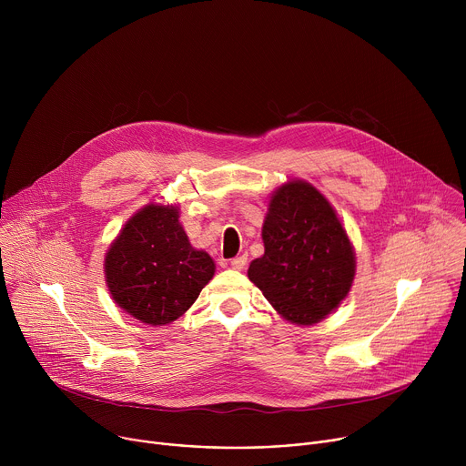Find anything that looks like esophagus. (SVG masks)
I'll return each mask as SVG.
<instances>
[{
  "mask_svg": "<svg viewBox=\"0 0 466 466\" xmlns=\"http://www.w3.org/2000/svg\"><path fill=\"white\" fill-rule=\"evenodd\" d=\"M247 265V256H238V258H234L232 261H230V268L232 269H236V271H241L243 268Z\"/></svg>",
  "mask_w": 466,
  "mask_h": 466,
  "instance_id": "obj_1",
  "label": "esophagus"
}]
</instances>
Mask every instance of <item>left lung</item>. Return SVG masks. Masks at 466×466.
I'll return each instance as SVG.
<instances>
[{"instance_id": "8db88e82", "label": "left lung", "mask_w": 466, "mask_h": 466, "mask_svg": "<svg viewBox=\"0 0 466 466\" xmlns=\"http://www.w3.org/2000/svg\"><path fill=\"white\" fill-rule=\"evenodd\" d=\"M263 256L248 280L289 322L311 326L334 311L356 277L352 241L328 198L293 178L271 193L261 227Z\"/></svg>"}]
</instances>
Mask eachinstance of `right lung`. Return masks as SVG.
Instances as JSON below:
<instances>
[{
    "label": "right lung",
    "instance_id": "right-lung-1",
    "mask_svg": "<svg viewBox=\"0 0 466 466\" xmlns=\"http://www.w3.org/2000/svg\"><path fill=\"white\" fill-rule=\"evenodd\" d=\"M178 218L177 205L149 203L123 225L105 254L112 300L149 326L177 320L216 273L210 254L191 247Z\"/></svg>",
    "mask_w": 466,
    "mask_h": 466
}]
</instances>
